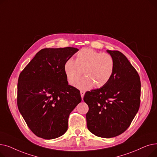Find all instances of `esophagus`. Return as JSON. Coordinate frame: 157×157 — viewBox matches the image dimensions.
<instances>
[{
  "label": "esophagus",
  "instance_id": "34e87169",
  "mask_svg": "<svg viewBox=\"0 0 157 157\" xmlns=\"http://www.w3.org/2000/svg\"><path fill=\"white\" fill-rule=\"evenodd\" d=\"M80 94H81V96L82 99H83V97H84V95H85V92L81 91V92H80Z\"/></svg>",
  "mask_w": 157,
  "mask_h": 157
}]
</instances>
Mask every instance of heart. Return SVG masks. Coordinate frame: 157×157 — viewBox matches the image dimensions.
<instances>
[{
    "instance_id": "heart-1",
    "label": "heart",
    "mask_w": 157,
    "mask_h": 157,
    "mask_svg": "<svg viewBox=\"0 0 157 157\" xmlns=\"http://www.w3.org/2000/svg\"><path fill=\"white\" fill-rule=\"evenodd\" d=\"M114 67V60L111 55L83 49L76 55V60L69 59L65 62L64 71L71 85L75 83L83 72L85 76L75 85L79 89L88 90L93 86L101 88L108 83Z\"/></svg>"
}]
</instances>
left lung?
I'll use <instances>...</instances> for the list:
<instances>
[{
	"mask_svg": "<svg viewBox=\"0 0 157 157\" xmlns=\"http://www.w3.org/2000/svg\"><path fill=\"white\" fill-rule=\"evenodd\" d=\"M114 60L113 75L98 89L86 92L83 100L89 110L88 129L96 136L116 137L128 128L140 106L141 81L127 57L119 51L107 50Z\"/></svg>",
	"mask_w": 157,
	"mask_h": 157,
	"instance_id": "obj_1",
	"label": "left lung"
}]
</instances>
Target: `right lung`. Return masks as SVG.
<instances>
[{
	"label": "right lung",
	"mask_w": 157,
	"mask_h": 157,
	"mask_svg": "<svg viewBox=\"0 0 157 157\" xmlns=\"http://www.w3.org/2000/svg\"><path fill=\"white\" fill-rule=\"evenodd\" d=\"M78 48H44L21 72L17 104L31 131L37 137L53 139L64 134L70 113L81 102L79 90L69 85L65 62Z\"/></svg>",
	"instance_id": "1"
}]
</instances>
